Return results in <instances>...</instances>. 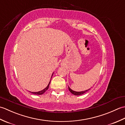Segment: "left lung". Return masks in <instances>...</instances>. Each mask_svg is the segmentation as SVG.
I'll return each instance as SVG.
<instances>
[{"mask_svg":"<svg viewBox=\"0 0 125 125\" xmlns=\"http://www.w3.org/2000/svg\"><path fill=\"white\" fill-rule=\"evenodd\" d=\"M68 89H69V91H70V92L71 93V94H74V95H81V94H84V93H85V92H86L87 91H88L89 90H90V89H89V90H85V91H81V92H76V91H73V90H71L69 87L68 86Z\"/></svg>","mask_w":125,"mask_h":125,"instance_id":"8db88e82","label":"left lung"}]
</instances>
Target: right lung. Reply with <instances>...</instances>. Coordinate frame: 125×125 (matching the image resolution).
Returning a JSON list of instances; mask_svg holds the SVG:
<instances>
[{"label":"right lung","instance_id":"obj_1","mask_svg":"<svg viewBox=\"0 0 125 125\" xmlns=\"http://www.w3.org/2000/svg\"><path fill=\"white\" fill-rule=\"evenodd\" d=\"M53 75V74H52ZM50 81L49 82V84H48V86L46 87V88H45L44 89H43V90H41V91H39V92H31V93H32L33 94H36V95H41V94H43L44 93L46 92L47 90L48 89V88H49V84H50Z\"/></svg>","mask_w":125,"mask_h":125}]
</instances>
